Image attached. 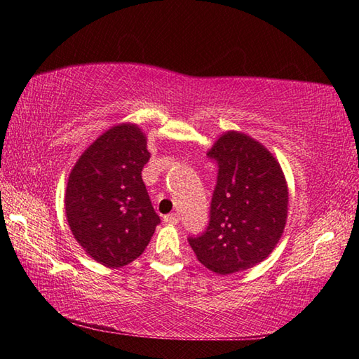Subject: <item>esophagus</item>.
I'll return each mask as SVG.
<instances>
[{"mask_svg": "<svg viewBox=\"0 0 359 359\" xmlns=\"http://www.w3.org/2000/svg\"><path fill=\"white\" fill-rule=\"evenodd\" d=\"M165 222L169 223V224H177L179 223V214H175V212H172V214L165 215Z\"/></svg>", "mask_w": 359, "mask_h": 359, "instance_id": "34e87169", "label": "esophagus"}]
</instances>
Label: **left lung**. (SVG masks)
I'll return each mask as SVG.
<instances>
[{"mask_svg": "<svg viewBox=\"0 0 359 359\" xmlns=\"http://www.w3.org/2000/svg\"><path fill=\"white\" fill-rule=\"evenodd\" d=\"M218 166L209 224L188 242L217 274L250 269L269 257L287 223L288 187L264 145L228 131L208 151Z\"/></svg>", "mask_w": 359, "mask_h": 359, "instance_id": "obj_1", "label": "left lung"}]
</instances>
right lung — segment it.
<instances>
[{"mask_svg":"<svg viewBox=\"0 0 359 359\" xmlns=\"http://www.w3.org/2000/svg\"><path fill=\"white\" fill-rule=\"evenodd\" d=\"M149 158L139 126L121 123L102 133L69 174L65 209L72 236L107 267L141 257L160 223L141 175Z\"/></svg>","mask_w":359,"mask_h":359,"instance_id":"obj_1","label":"right lung"}]
</instances>
